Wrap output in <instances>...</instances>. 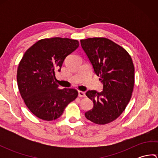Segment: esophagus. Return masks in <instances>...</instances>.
Masks as SVG:
<instances>
[{
    "instance_id": "obj_1",
    "label": "esophagus",
    "mask_w": 158,
    "mask_h": 158,
    "mask_svg": "<svg viewBox=\"0 0 158 158\" xmlns=\"http://www.w3.org/2000/svg\"><path fill=\"white\" fill-rule=\"evenodd\" d=\"M78 96L79 97H81V98H82V97H85V94L84 92H82V91H79L78 92Z\"/></svg>"
}]
</instances>
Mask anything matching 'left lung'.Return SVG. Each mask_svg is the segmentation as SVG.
<instances>
[{
    "instance_id": "left-lung-1",
    "label": "left lung",
    "mask_w": 158,
    "mask_h": 158,
    "mask_svg": "<svg viewBox=\"0 0 158 158\" xmlns=\"http://www.w3.org/2000/svg\"><path fill=\"white\" fill-rule=\"evenodd\" d=\"M83 51L100 77L103 90H88L93 108L85 113L88 120L100 125L115 120L130 102L135 84V66L129 53L110 40L95 37L80 41Z\"/></svg>"
}]
</instances>
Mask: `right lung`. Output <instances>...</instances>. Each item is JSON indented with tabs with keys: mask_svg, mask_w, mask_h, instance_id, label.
<instances>
[{
	"mask_svg": "<svg viewBox=\"0 0 158 158\" xmlns=\"http://www.w3.org/2000/svg\"><path fill=\"white\" fill-rule=\"evenodd\" d=\"M79 45L77 40L68 38L41 39L25 52L19 62L17 71L19 93L26 106L39 119H58L78 96L75 89H59L54 79L66 57Z\"/></svg>",
	"mask_w": 158,
	"mask_h": 158,
	"instance_id": "1",
	"label": "right lung"
}]
</instances>
